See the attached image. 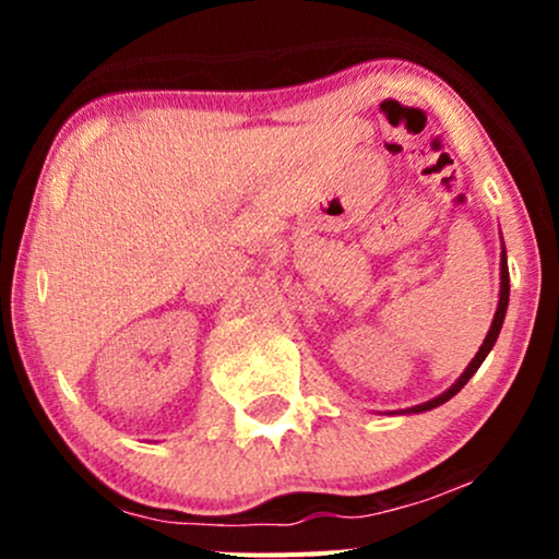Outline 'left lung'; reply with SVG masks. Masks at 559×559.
Returning a JSON list of instances; mask_svg holds the SVG:
<instances>
[{
	"label": "left lung",
	"instance_id": "left-lung-1",
	"mask_svg": "<svg viewBox=\"0 0 559 559\" xmlns=\"http://www.w3.org/2000/svg\"><path fill=\"white\" fill-rule=\"evenodd\" d=\"M507 299H510V271H507V254L502 252V288H499V307H497V316H493V323H491V329H489V333H486L484 344H480L478 355L473 357V362L467 365V368H465V373L460 376V381L454 383L452 389L444 391V394H441V396H436V400H431V402H426V404H418V407H413V409H409V413H426V409H433V407H439V404H444L447 400H452V396L457 394V391L463 389L467 381H471L473 373H476V370L480 368V362H484V360H486V355H489V352H491V346L497 344V336H499V331H502V323H504Z\"/></svg>",
	"mask_w": 559,
	"mask_h": 559
}]
</instances>
